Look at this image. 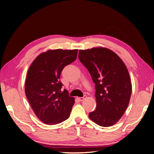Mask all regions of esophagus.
<instances>
[{"mask_svg": "<svg viewBox=\"0 0 154 154\" xmlns=\"http://www.w3.org/2000/svg\"><path fill=\"white\" fill-rule=\"evenodd\" d=\"M85 98H86V96H84L83 97H79V100H80V101H83V100L85 99Z\"/></svg>", "mask_w": 154, "mask_h": 154, "instance_id": "34e87169", "label": "esophagus"}]
</instances>
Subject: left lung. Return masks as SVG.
<instances>
[{
	"mask_svg": "<svg viewBox=\"0 0 154 154\" xmlns=\"http://www.w3.org/2000/svg\"><path fill=\"white\" fill-rule=\"evenodd\" d=\"M78 58L95 83L97 106L88 117L101 127H110L129 103L132 83L128 69L117 54L105 48L80 50Z\"/></svg>",
	"mask_w": 154,
	"mask_h": 154,
	"instance_id": "left-lung-1",
	"label": "left lung"
}]
</instances>
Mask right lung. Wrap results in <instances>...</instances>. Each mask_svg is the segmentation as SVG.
I'll return each instance as SVG.
<instances>
[{"label":"right lung","instance_id":"1","mask_svg":"<svg viewBox=\"0 0 154 154\" xmlns=\"http://www.w3.org/2000/svg\"><path fill=\"white\" fill-rule=\"evenodd\" d=\"M78 49L49 50L32 62L27 73L26 96L38 119L56 125L69 118L74 98L59 80L63 69L75 61Z\"/></svg>","mask_w":154,"mask_h":154}]
</instances>
